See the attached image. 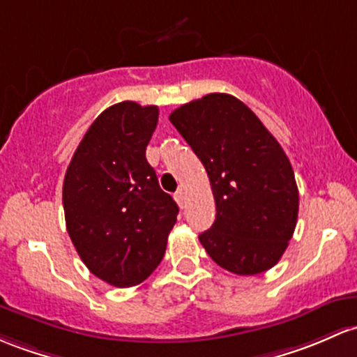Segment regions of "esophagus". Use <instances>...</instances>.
Masks as SVG:
<instances>
[{
    "label": "esophagus",
    "instance_id": "1",
    "mask_svg": "<svg viewBox=\"0 0 357 357\" xmlns=\"http://www.w3.org/2000/svg\"><path fill=\"white\" fill-rule=\"evenodd\" d=\"M174 199H176V203H178V205L183 208V206H185V191H183V190L176 191Z\"/></svg>",
    "mask_w": 357,
    "mask_h": 357
}]
</instances>
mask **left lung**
<instances>
[{"label":"left lung","instance_id":"8db88e82","mask_svg":"<svg viewBox=\"0 0 357 357\" xmlns=\"http://www.w3.org/2000/svg\"><path fill=\"white\" fill-rule=\"evenodd\" d=\"M169 120L210 178L217 217L199 234L208 256L241 276L271 269L298 218L295 172L278 140L252 109L225 93L190 101Z\"/></svg>","mask_w":357,"mask_h":357}]
</instances>
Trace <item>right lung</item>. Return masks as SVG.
<instances>
[{
	"instance_id": "1",
	"label": "right lung",
	"mask_w": 357,
	"mask_h": 357,
	"mask_svg": "<svg viewBox=\"0 0 357 357\" xmlns=\"http://www.w3.org/2000/svg\"><path fill=\"white\" fill-rule=\"evenodd\" d=\"M158 107L121 101L88 128L62 186L66 227L86 268L119 288L135 287L162 261L178 205L146 159Z\"/></svg>"
}]
</instances>
